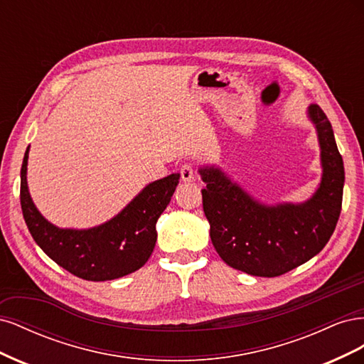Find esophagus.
<instances>
[{
    "mask_svg": "<svg viewBox=\"0 0 364 364\" xmlns=\"http://www.w3.org/2000/svg\"><path fill=\"white\" fill-rule=\"evenodd\" d=\"M181 179L183 182H193L196 179V171L191 164H183L181 167Z\"/></svg>",
    "mask_w": 364,
    "mask_h": 364,
    "instance_id": "esophagus-1",
    "label": "esophagus"
}]
</instances>
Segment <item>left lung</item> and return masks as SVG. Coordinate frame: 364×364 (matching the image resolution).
I'll use <instances>...</instances> for the list:
<instances>
[{
	"mask_svg": "<svg viewBox=\"0 0 364 364\" xmlns=\"http://www.w3.org/2000/svg\"><path fill=\"white\" fill-rule=\"evenodd\" d=\"M306 117L316 129L322 167L310 199L264 203L220 167H199L209 235L228 266L253 277H279L316 257L331 238L343 199V159L322 109L311 105Z\"/></svg>",
	"mask_w": 364,
	"mask_h": 364,
	"instance_id": "8db88e82",
	"label": "left lung"
}]
</instances>
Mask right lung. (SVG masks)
<instances>
[{"mask_svg":"<svg viewBox=\"0 0 364 364\" xmlns=\"http://www.w3.org/2000/svg\"><path fill=\"white\" fill-rule=\"evenodd\" d=\"M21 167V208L36 245L60 267L86 281H111L141 269L156 245V222L179 183V173L146 185L107 222L87 228H59L43 217L28 191L27 164Z\"/></svg>","mask_w":364,"mask_h":364,"instance_id":"right-lung-1","label":"right lung"}]
</instances>
